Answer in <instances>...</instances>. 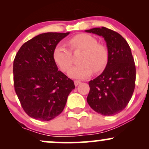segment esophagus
Returning a JSON list of instances; mask_svg holds the SVG:
<instances>
[{
	"label": "esophagus",
	"mask_w": 149,
	"mask_h": 149,
	"mask_svg": "<svg viewBox=\"0 0 149 149\" xmlns=\"http://www.w3.org/2000/svg\"><path fill=\"white\" fill-rule=\"evenodd\" d=\"M74 84H75V85H76V86H78V85L80 84V81H78V80H75Z\"/></svg>",
	"instance_id": "1"
}]
</instances>
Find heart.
<instances>
[{
  "label": "heart",
  "instance_id": "1",
  "mask_svg": "<svg viewBox=\"0 0 149 149\" xmlns=\"http://www.w3.org/2000/svg\"><path fill=\"white\" fill-rule=\"evenodd\" d=\"M68 42L72 50H83L80 60L81 64L70 69L69 77L75 79H83L90 76L93 71L98 73L104 70L108 62L109 53L105 46L97 43L95 38L87 33H80L69 39ZM53 59L64 72L69 71L72 64L71 52L61 45L54 47Z\"/></svg>",
  "mask_w": 149,
  "mask_h": 149
}]
</instances>
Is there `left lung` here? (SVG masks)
<instances>
[{
  "label": "left lung",
  "instance_id": "obj_1",
  "mask_svg": "<svg viewBox=\"0 0 149 149\" xmlns=\"http://www.w3.org/2000/svg\"><path fill=\"white\" fill-rule=\"evenodd\" d=\"M85 32L103 37L109 53L104 71L89 82L87 102L98 113L116 115L126 107L134 90L136 68L131 49L122 36L106 27Z\"/></svg>",
  "mask_w": 149,
  "mask_h": 149
}]
</instances>
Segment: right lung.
I'll list each match as a JSON object with an SVG mask.
<instances>
[{"label":"right lung","mask_w":149,"mask_h":149,"mask_svg":"<svg viewBox=\"0 0 149 149\" xmlns=\"http://www.w3.org/2000/svg\"><path fill=\"white\" fill-rule=\"evenodd\" d=\"M70 33L39 34L23 44L13 63L15 90L30 117L48 121L64 110L74 83L58 71L53 50Z\"/></svg>","instance_id":"obj_1"}]
</instances>
